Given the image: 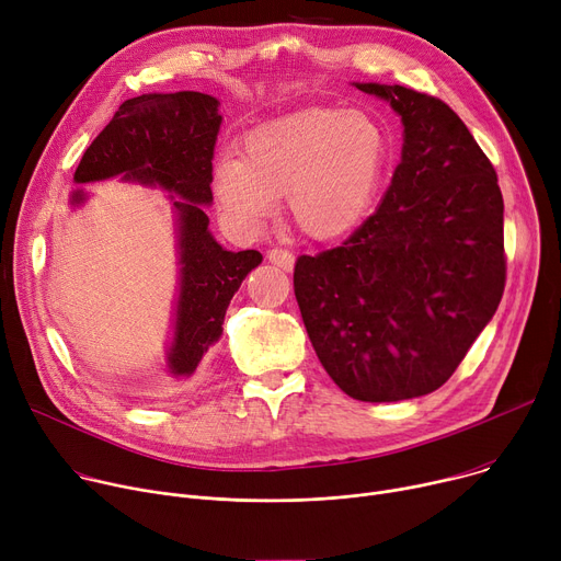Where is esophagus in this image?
Segmentation results:
<instances>
[{"instance_id": "1", "label": "esophagus", "mask_w": 561, "mask_h": 561, "mask_svg": "<svg viewBox=\"0 0 561 561\" xmlns=\"http://www.w3.org/2000/svg\"><path fill=\"white\" fill-rule=\"evenodd\" d=\"M268 261H271V264H275L277 268L290 273L293 266H295V254L290 250H284V248H273V250H268Z\"/></svg>"}]
</instances>
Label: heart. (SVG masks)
Listing matches in <instances>:
<instances>
[{
	"mask_svg": "<svg viewBox=\"0 0 561 561\" xmlns=\"http://www.w3.org/2000/svg\"><path fill=\"white\" fill-rule=\"evenodd\" d=\"M386 158V133L365 112L309 107L245 135L239 160L214 167V192L248 230L264 226L275 214V198L286 196L297 230L313 241H333L365 216Z\"/></svg>",
	"mask_w": 561,
	"mask_h": 561,
	"instance_id": "b5f03b06",
	"label": "heart"
}]
</instances>
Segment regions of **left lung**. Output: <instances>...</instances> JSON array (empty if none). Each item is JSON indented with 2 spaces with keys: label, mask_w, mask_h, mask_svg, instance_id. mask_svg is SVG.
Wrapping results in <instances>:
<instances>
[{
  "label": "left lung",
  "mask_w": 561,
  "mask_h": 561,
  "mask_svg": "<svg viewBox=\"0 0 561 561\" xmlns=\"http://www.w3.org/2000/svg\"><path fill=\"white\" fill-rule=\"evenodd\" d=\"M354 85L401 117V162L379 209L343 245L297 259L293 286L333 383L358 401H401L449 381L499 309L503 196L444 101Z\"/></svg>",
  "instance_id": "left-lung-1"
}]
</instances>
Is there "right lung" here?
<instances>
[{"instance_id":"right-lung-1","label":"right lung","mask_w":561,"mask_h":561,"mask_svg":"<svg viewBox=\"0 0 561 561\" xmlns=\"http://www.w3.org/2000/svg\"><path fill=\"white\" fill-rule=\"evenodd\" d=\"M218 99L203 92L141 94L119 105L112 122L88 146L73 182L119 175L124 182L169 192L178 234V300L167 369L175 381L196 379L222 333L230 300L261 252L222 248L209 232L211 160L222 117ZM88 201L77 190L69 205Z\"/></svg>"}]
</instances>
